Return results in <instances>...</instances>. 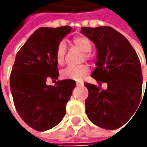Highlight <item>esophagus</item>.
Listing matches in <instances>:
<instances>
[{"label": "esophagus", "mask_w": 147, "mask_h": 147, "mask_svg": "<svg viewBox=\"0 0 147 147\" xmlns=\"http://www.w3.org/2000/svg\"><path fill=\"white\" fill-rule=\"evenodd\" d=\"M76 85L77 86H82L83 85V82H77Z\"/></svg>", "instance_id": "obj_1"}]
</instances>
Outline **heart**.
Segmentation results:
<instances>
[{
	"instance_id": "1",
	"label": "heart",
	"mask_w": 147,
	"mask_h": 147,
	"mask_svg": "<svg viewBox=\"0 0 147 147\" xmlns=\"http://www.w3.org/2000/svg\"><path fill=\"white\" fill-rule=\"evenodd\" d=\"M74 44L84 52V58L86 59H91L90 52L92 48V42L88 37H77L73 40ZM65 55H66V44L65 42H60L55 51V59L58 65H62L65 63ZM89 66L87 65H78V66H68L61 71V76L65 79L76 80L79 81L83 77L89 73Z\"/></svg>"
}]
</instances>
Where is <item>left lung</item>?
<instances>
[{"label":"left lung","mask_w":147,"mask_h":147,"mask_svg":"<svg viewBox=\"0 0 147 147\" xmlns=\"http://www.w3.org/2000/svg\"><path fill=\"white\" fill-rule=\"evenodd\" d=\"M81 32L93 42L97 51L96 68L92 77L100 82L99 85L101 82L108 85L107 89L101 90L96 85L84 83L88 89L86 114L98 127L119 128L134 115L142 98L138 56L127 38L110 27H83Z\"/></svg>","instance_id":"8db88e82"}]
</instances>
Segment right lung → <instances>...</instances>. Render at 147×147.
I'll list each match as a JSON object with an SVG mask.
<instances>
[{"label": "right lung", "instance_id": "add662e5", "mask_svg": "<svg viewBox=\"0 0 147 147\" xmlns=\"http://www.w3.org/2000/svg\"><path fill=\"white\" fill-rule=\"evenodd\" d=\"M71 31L69 26L40 28L16 55L9 78L14 106L22 119L37 131L49 130L61 122L76 86L70 79L58 81L55 86L46 83L48 78L59 76L55 51Z\"/></svg>", "mask_w": 147, "mask_h": 147}]
</instances>
